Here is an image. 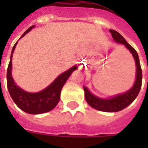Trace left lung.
Masks as SVG:
<instances>
[{
	"mask_svg": "<svg viewBox=\"0 0 148 148\" xmlns=\"http://www.w3.org/2000/svg\"><path fill=\"white\" fill-rule=\"evenodd\" d=\"M109 32L116 42L121 44H124L133 55L136 65V79L135 84L132 88L127 91L126 93L117 95L109 99H101L94 96L85 86H84V91H85V97L87 103L91 107H93V109H97L99 111L107 112H114L121 111L124 108H126L136 98L142 86V70H141L140 59L136 51L129 43H127V41L124 39V37L116 31L109 30Z\"/></svg>",
	"mask_w": 148,
	"mask_h": 148,
	"instance_id": "obj_1",
	"label": "left lung"
}]
</instances>
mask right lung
<instances>
[{
	"instance_id": "right-lung-1",
	"label": "right lung",
	"mask_w": 148,
	"mask_h": 148,
	"mask_svg": "<svg viewBox=\"0 0 148 148\" xmlns=\"http://www.w3.org/2000/svg\"><path fill=\"white\" fill-rule=\"evenodd\" d=\"M33 27L34 26L29 27L23 34L21 38L28 32H30ZM16 44L17 42L12 47L11 58L7 69V87L12 99L21 110L29 114H40L51 111L57 106L60 99L62 88L71 76L72 72L77 69V66H74L67 71L60 74L48 87L39 93H27L18 87L15 84L12 77V57Z\"/></svg>"
}]
</instances>
